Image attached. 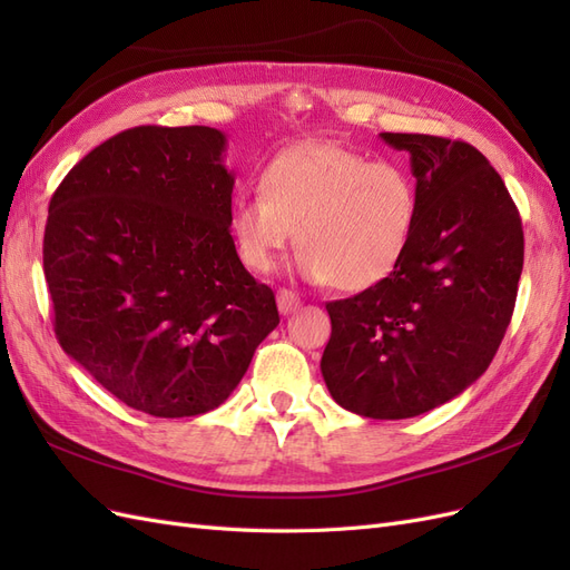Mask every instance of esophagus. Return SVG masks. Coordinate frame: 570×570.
<instances>
[{"mask_svg":"<svg viewBox=\"0 0 570 570\" xmlns=\"http://www.w3.org/2000/svg\"><path fill=\"white\" fill-rule=\"evenodd\" d=\"M275 299H278L281 314H292V312H295V308L302 304L297 292H292V289H287V287H281L278 295H275Z\"/></svg>","mask_w":570,"mask_h":570,"instance_id":"34e87169","label":"esophagus"}]
</instances>
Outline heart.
I'll list each match as a JSON object with an SVG mask.
<instances>
[{"label": "heart", "instance_id": "b5f03b06", "mask_svg": "<svg viewBox=\"0 0 570 570\" xmlns=\"http://www.w3.org/2000/svg\"><path fill=\"white\" fill-rule=\"evenodd\" d=\"M262 193L237 195L230 230L245 266L266 273L299 237V271L337 289H366L402 262L419 193L402 166L327 142L289 147L264 170ZM301 235H296V228Z\"/></svg>", "mask_w": 570, "mask_h": 570}]
</instances>
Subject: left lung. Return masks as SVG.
Instances as JSON below:
<instances>
[{"label":"left lung","instance_id":"obj_1","mask_svg":"<svg viewBox=\"0 0 570 570\" xmlns=\"http://www.w3.org/2000/svg\"><path fill=\"white\" fill-rule=\"evenodd\" d=\"M404 149L419 216L385 281L327 302L321 358L333 400L366 419H411L454 400L504 340L523 271L521 214L502 176L461 140L381 132Z\"/></svg>","mask_w":570,"mask_h":570}]
</instances>
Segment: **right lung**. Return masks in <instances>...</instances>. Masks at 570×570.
I'll list each match as a JSON object with an SVG mask.
<instances>
[{
    "label": "right lung",
    "mask_w": 570,
    "mask_h": 570,
    "mask_svg": "<svg viewBox=\"0 0 570 570\" xmlns=\"http://www.w3.org/2000/svg\"><path fill=\"white\" fill-rule=\"evenodd\" d=\"M223 149L216 128L137 126L49 199L42 262L61 350L149 416L220 406L281 323L235 252Z\"/></svg>",
    "instance_id": "obj_1"
}]
</instances>
